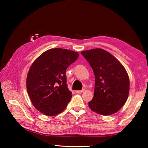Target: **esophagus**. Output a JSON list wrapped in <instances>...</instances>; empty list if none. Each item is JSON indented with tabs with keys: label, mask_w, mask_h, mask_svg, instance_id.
Returning a JSON list of instances; mask_svg holds the SVG:
<instances>
[{
	"label": "esophagus",
	"mask_w": 148,
	"mask_h": 148,
	"mask_svg": "<svg viewBox=\"0 0 148 148\" xmlns=\"http://www.w3.org/2000/svg\"><path fill=\"white\" fill-rule=\"evenodd\" d=\"M84 91V89H82L81 91H76V93H82V92H83Z\"/></svg>",
	"instance_id": "esophagus-1"
}]
</instances>
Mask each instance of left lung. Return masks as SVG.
<instances>
[{
    "instance_id": "8db88e82",
    "label": "left lung",
    "mask_w": 148,
    "mask_h": 148,
    "mask_svg": "<svg viewBox=\"0 0 148 148\" xmlns=\"http://www.w3.org/2000/svg\"><path fill=\"white\" fill-rule=\"evenodd\" d=\"M81 53L93 71L94 97L89 108L102 116L112 115L124 106L129 93V77L123 64L108 51L95 48Z\"/></svg>"
}]
</instances>
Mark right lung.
<instances>
[{
    "instance_id": "right-lung-1",
    "label": "right lung",
    "mask_w": 148,
    "mask_h": 148,
    "mask_svg": "<svg viewBox=\"0 0 148 148\" xmlns=\"http://www.w3.org/2000/svg\"><path fill=\"white\" fill-rule=\"evenodd\" d=\"M78 56L72 50L53 48L32 62L26 86L32 104L40 112L54 116L66 108L72 96L67 87L66 71Z\"/></svg>"
}]
</instances>
